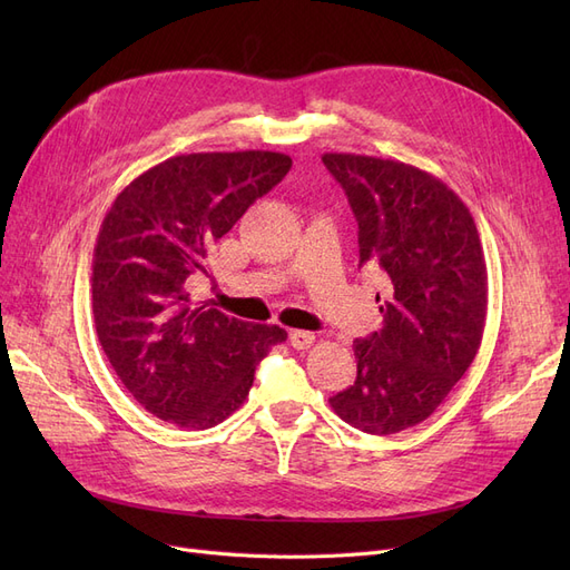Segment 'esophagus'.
<instances>
[{
	"label": "esophagus",
	"instance_id": "1",
	"mask_svg": "<svg viewBox=\"0 0 570 570\" xmlns=\"http://www.w3.org/2000/svg\"><path fill=\"white\" fill-rule=\"evenodd\" d=\"M314 342H316V335L314 333H306V331H292L289 333V344L295 350H312L314 347Z\"/></svg>",
	"mask_w": 570,
	"mask_h": 570
}]
</instances>
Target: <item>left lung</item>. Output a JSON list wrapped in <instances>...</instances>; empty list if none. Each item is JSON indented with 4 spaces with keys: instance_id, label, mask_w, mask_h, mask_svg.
Listing matches in <instances>:
<instances>
[{
    "instance_id": "1",
    "label": "left lung",
    "mask_w": 570,
    "mask_h": 570,
    "mask_svg": "<svg viewBox=\"0 0 570 570\" xmlns=\"http://www.w3.org/2000/svg\"><path fill=\"white\" fill-rule=\"evenodd\" d=\"M358 223V266L383 273V327L354 342L356 381L331 396L368 435L425 421L469 371L488 316V266L454 189L411 164L323 154Z\"/></svg>"
}]
</instances>
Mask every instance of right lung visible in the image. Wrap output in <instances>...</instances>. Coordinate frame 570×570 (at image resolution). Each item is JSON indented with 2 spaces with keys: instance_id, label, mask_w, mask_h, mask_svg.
Here are the masks:
<instances>
[{
  "instance_id": "add662e5",
  "label": "right lung",
  "mask_w": 570,
  "mask_h": 570,
  "mask_svg": "<svg viewBox=\"0 0 570 570\" xmlns=\"http://www.w3.org/2000/svg\"><path fill=\"white\" fill-rule=\"evenodd\" d=\"M292 166L281 151L170 157L120 189L92 262V316L120 383L154 416L214 428L243 406L281 325L226 316L189 285L214 245Z\"/></svg>"
}]
</instances>
